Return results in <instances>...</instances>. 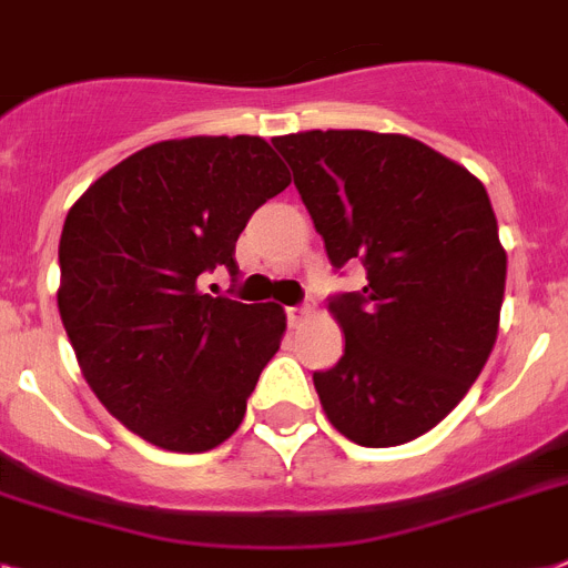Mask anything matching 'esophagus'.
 I'll use <instances>...</instances> for the list:
<instances>
[{
    "label": "esophagus",
    "instance_id": "esophagus-1",
    "mask_svg": "<svg viewBox=\"0 0 568 568\" xmlns=\"http://www.w3.org/2000/svg\"><path fill=\"white\" fill-rule=\"evenodd\" d=\"M311 318H313L311 307H287L290 327H302L304 322H311Z\"/></svg>",
    "mask_w": 568,
    "mask_h": 568
}]
</instances>
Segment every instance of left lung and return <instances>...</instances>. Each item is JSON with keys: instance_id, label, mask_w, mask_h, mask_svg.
<instances>
[{"instance_id": "obj_1", "label": "left lung", "mask_w": 568, "mask_h": 568, "mask_svg": "<svg viewBox=\"0 0 568 568\" xmlns=\"http://www.w3.org/2000/svg\"><path fill=\"white\" fill-rule=\"evenodd\" d=\"M331 264L365 287L331 302L345 354L313 374L327 420L359 447H397L442 424L485 368L508 255L485 185L429 144L372 130L273 139Z\"/></svg>"}]
</instances>
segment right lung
<instances>
[{"instance_id":"obj_1","label":"right lung","mask_w":568,"mask_h":568,"mask_svg":"<svg viewBox=\"0 0 568 568\" xmlns=\"http://www.w3.org/2000/svg\"><path fill=\"white\" fill-rule=\"evenodd\" d=\"M287 185L261 135H191L126 156L65 214V334L98 400L153 447L205 453L241 426L287 313L200 284L217 266L237 273L246 220Z\"/></svg>"}]
</instances>
